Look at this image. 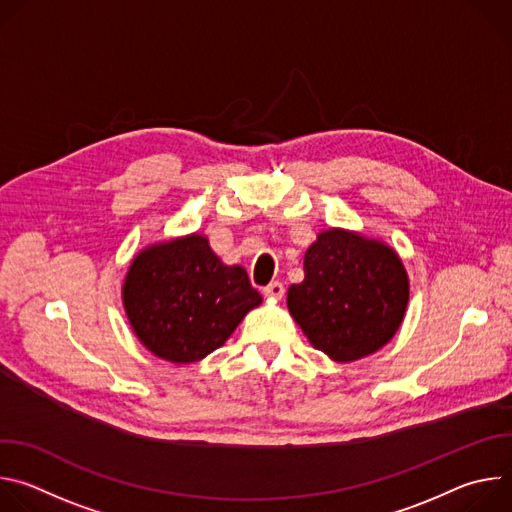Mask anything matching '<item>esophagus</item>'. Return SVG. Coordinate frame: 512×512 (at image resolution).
Listing matches in <instances>:
<instances>
[{
	"instance_id": "esophagus-1",
	"label": "esophagus",
	"mask_w": 512,
	"mask_h": 512,
	"mask_svg": "<svg viewBox=\"0 0 512 512\" xmlns=\"http://www.w3.org/2000/svg\"><path fill=\"white\" fill-rule=\"evenodd\" d=\"M283 294H285V287H283V283H279V281H273V283H269V285L263 287V296L269 298V300H281Z\"/></svg>"
}]
</instances>
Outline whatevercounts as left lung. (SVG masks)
<instances>
[{
    "mask_svg": "<svg viewBox=\"0 0 512 512\" xmlns=\"http://www.w3.org/2000/svg\"><path fill=\"white\" fill-rule=\"evenodd\" d=\"M287 308L310 344L334 362L371 356L393 340L409 304V275L381 239L330 227L304 257Z\"/></svg>",
    "mask_w": 512,
    "mask_h": 512,
    "instance_id": "8db88e82",
    "label": "left lung"
}]
</instances>
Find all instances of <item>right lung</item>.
I'll list each match as a JSON object with an SVG mask.
<instances>
[{
  "label": "right lung",
  "mask_w": 512,
  "mask_h": 512,
  "mask_svg": "<svg viewBox=\"0 0 512 512\" xmlns=\"http://www.w3.org/2000/svg\"><path fill=\"white\" fill-rule=\"evenodd\" d=\"M121 298L139 342L172 364L198 362L223 346L263 302L245 267L225 265L200 233L143 247Z\"/></svg>",
  "instance_id": "add662e5"
}]
</instances>
